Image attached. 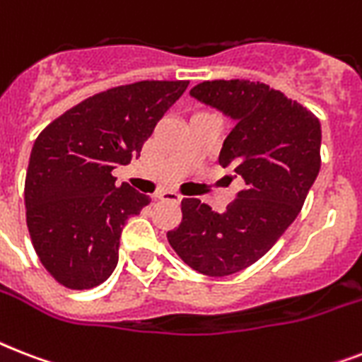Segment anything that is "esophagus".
Here are the masks:
<instances>
[{
    "label": "esophagus",
    "instance_id": "1",
    "mask_svg": "<svg viewBox=\"0 0 362 362\" xmlns=\"http://www.w3.org/2000/svg\"><path fill=\"white\" fill-rule=\"evenodd\" d=\"M158 199H159V201H169V203L178 204L182 201V195H180V193L173 192V189H165V192L158 193Z\"/></svg>",
    "mask_w": 362,
    "mask_h": 362
}]
</instances>
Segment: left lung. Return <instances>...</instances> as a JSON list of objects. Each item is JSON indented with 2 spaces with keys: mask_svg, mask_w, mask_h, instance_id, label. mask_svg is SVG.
<instances>
[{
  "mask_svg": "<svg viewBox=\"0 0 362 362\" xmlns=\"http://www.w3.org/2000/svg\"><path fill=\"white\" fill-rule=\"evenodd\" d=\"M192 98L231 116L221 167L246 182L226 212L182 201V223L167 233L178 257L204 276H229L261 259L303 209L321 167V124L306 107L263 82L206 81Z\"/></svg>",
  "mask_w": 362,
  "mask_h": 362,
  "instance_id": "obj_1",
  "label": "left lung"
}]
</instances>
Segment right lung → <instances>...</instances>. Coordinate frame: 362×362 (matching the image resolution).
Listing matches in <instances>:
<instances>
[{
	"label": "right lung",
	"mask_w": 362,
	"mask_h": 362,
	"mask_svg": "<svg viewBox=\"0 0 362 362\" xmlns=\"http://www.w3.org/2000/svg\"><path fill=\"white\" fill-rule=\"evenodd\" d=\"M187 81H141L84 99L45 127L25 175V223L42 267L67 289H92L118 264L125 221L150 197L112 169L142 144Z\"/></svg>",
	"instance_id": "1"
}]
</instances>
